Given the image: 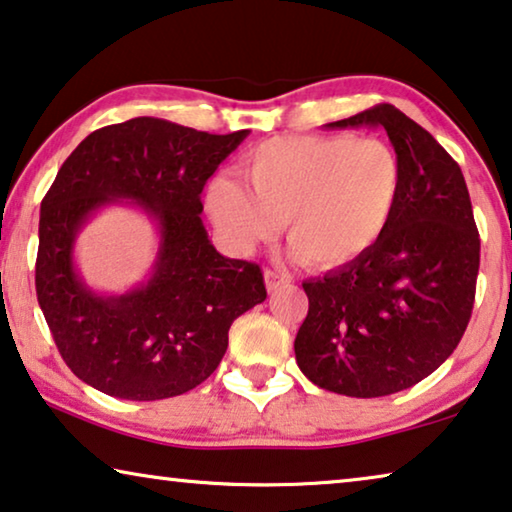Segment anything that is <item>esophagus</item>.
Returning <instances> with one entry per match:
<instances>
[{"mask_svg":"<svg viewBox=\"0 0 512 512\" xmlns=\"http://www.w3.org/2000/svg\"><path fill=\"white\" fill-rule=\"evenodd\" d=\"M263 277H265V286H268V291H277L279 286H284V284H288V281H291V277H288L286 272L270 270V268L263 272Z\"/></svg>","mask_w":512,"mask_h":512,"instance_id":"obj_1","label":"esophagus"}]
</instances>
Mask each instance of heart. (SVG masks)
I'll use <instances>...</instances> for the list:
<instances>
[{
	"instance_id": "b5f03b06",
	"label": "heart",
	"mask_w": 512,
	"mask_h": 512,
	"mask_svg": "<svg viewBox=\"0 0 512 512\" xmlns=\"http://www.w3.org/2000/svg\"><path fill=\"white\" fill-rule=\"evenodd\" d=\"M249 187L217 175L207 212L224 242L251 254L277 235L311 268H337L379 242L402 191V161L379 138L284 136L244 157Z\"/></svg>"
}]
</instances>
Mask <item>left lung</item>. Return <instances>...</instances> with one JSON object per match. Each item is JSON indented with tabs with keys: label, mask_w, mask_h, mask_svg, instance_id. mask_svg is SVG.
<instances>
[{
	"label": "left lung",
	"mask_w": 512,
	"mask_h": 512,
	"mask_svg": "<svg viewBox=\"0 0 512 512\" xmlns=\"http://www.w3.org/2000/svg\"><path fill=\"white\" fill-rule=\"evenodd\" d=\"M328 129L383 127L402 161L388 228L365 254L302 284L295 360L318 388L383 397L439 369L469 325L480 238L457 161L390 103Z\"/></svg>",
	"instance_id": "left-lung-1"
}]
</instances>
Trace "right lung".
<instances>
[{"label": "right lung", "instance_id": "add662e5", "mask_svg": "<svg viewBox=\"0 0 512 512\" xmlns=\"http://www.w3.org/2000/svg\"><path fill=\"white\" fill-rule=\"evenodd\" d=\"M247 133L133 117L90 133L59 168L41 203L36 298L80 381L133 402L194 390L219 367L235 318L268 298L261 268L221 256L201 219L205 182ZM122 200L158 224V261L145 285L99 296L72 244L94 211Z\"/></svg>", "mask_w": 512, "mask_h": 512}]
</instances>
